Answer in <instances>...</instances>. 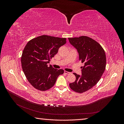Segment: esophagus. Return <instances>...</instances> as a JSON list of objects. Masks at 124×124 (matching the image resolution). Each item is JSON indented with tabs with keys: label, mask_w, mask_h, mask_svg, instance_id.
Returning <instances> with one entry per match:
<instances>
[{
	"label": "esophagus",
	"mask_w": 124,
	"mask_h": 124,
	"mask_svg": "<svg viewBox=\"0 0 124 124\" xmlns=\"http://www.w3.org/2000/svg\"><path fill=\"white\" fill-rule=\"evenodd\" d=\"M64 72L66 74H70L71 73L69 72H68V71H65Z\"/></svg>",
	"instance_id": "1"
}]
</instances>
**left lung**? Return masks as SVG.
Returning <instances> with one entry per match:
<instances>
[{"label":"left lung","instance_id":"8db88e82","mask_svg":"<svg viewBox=\"0 0 124 124\" xmlns=\"http://www.w3.org/2000/svg\"><path fill=\"white\" fill-rule=\"evenodd\" d=\"M68 39L77 50L79 61L84 64L81 67V75L73 73L76 80L69 86L74 92L82 93L91 89L100 80L106 69V54L98 42L87 36Z\"/></svg>","mask_w":124,"mask_h":124}]
</instances>
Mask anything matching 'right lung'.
Returning <instances> with one entry per match:
<instances>
[{"label": "right lung", "mask_w": 124, "mask_h": 124, "mask_svg": "<svg viewBox=\"0 0 124 124\" xmlns=\"http://www.w3.org/2000/svg\"><path fill=\"white\" fill-rule=\"evenodd\" d=\"M66 43V38L43 35L31 39L26 45L22 55V67L33 87L41 91L49 89L59 75L64 72L51 65L48 67L47 63Z\"/></svg>", "instance_id": "obj_1"}]
</instances>
